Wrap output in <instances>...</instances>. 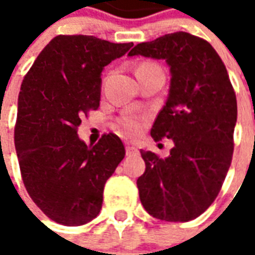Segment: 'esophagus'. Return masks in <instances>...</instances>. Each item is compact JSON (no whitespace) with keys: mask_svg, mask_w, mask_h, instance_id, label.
<instances>
[{"mask_svg":"<svg viewBox=\"0 0 255 255\" xmlns=\"http://www.w3.org/2000/svg\"><path fill=\"white\" fill-rule=\"evenodd\" d=\"M126 153H127V155H136L139 153V150L135 146H132V144H127Z\"/></svg>","mask_w":255,"mask_h":255,"instance_id":"1","label":"esophagus"}]
</instances>
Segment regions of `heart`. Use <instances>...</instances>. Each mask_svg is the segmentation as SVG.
I'll return each mask as SVG.
<instances>
[{
	"mask_svg": "<svg viewBox=\"0 0 255 255\" xmlns=\"http://www.w3.org/2000/svg\"><path fill=\"white\" fill-rule=\"evenodd\" d=\"M157 67L154 64H142L139 68ZM143 126V119L138 115H126L120 119V127L126 133H136Z\"/></svg>",
	"mask_w": 255,
	"mask_h": 255,
	"instance_id": "obj_1",
	"label": "heart"
}]
</instances>
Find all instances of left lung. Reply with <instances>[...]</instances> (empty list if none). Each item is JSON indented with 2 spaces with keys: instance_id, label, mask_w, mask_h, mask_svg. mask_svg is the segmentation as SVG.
I'll list each match as a JSON object with an SVG mask.
<instances>
[{
  "instance_id": "8db88e82",
  "label": "left lung",
  "mask_w": 255,
  "mask_h": 255,
  "mask_svg": "<svg viewBox=\"0 0 255 255\" xmlns=\"http://www.w3.org/2000/svg\"><path fill=\"white\" fill-rule=\"evenodd\" d=\"M128 56L165 60L172 76L150 133L175 146L166 158L140 150V202L164 221L197 219L219 195L232 161L238 105L227 68L209 42L183 31L138 43Z\"/></svg>"
}]
</instances>
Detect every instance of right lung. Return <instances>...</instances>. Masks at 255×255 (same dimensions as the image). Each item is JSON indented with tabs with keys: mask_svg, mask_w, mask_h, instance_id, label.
I'll return each mask as SVG.
<instances>
[{
	"mask_svg": "<svg viewBox=\"0 0 255 255\" xmlns=\"http://www.w3.org/2000/svg\"><path fill=\"white\" fill-rule=\"evenodd\" d=\"M132 46L91 35H58L21 83L14 127L20 172L31 199L58 224L83 225L98 216L106 180L126 155L115 133L87 146L78 127L100 106L104 67Z\"/></svg>",
	"mask_w": 255,
	"mask_h": 255,
	"instance_id": "1",
	"label": "right lung"
}]
</instances>
